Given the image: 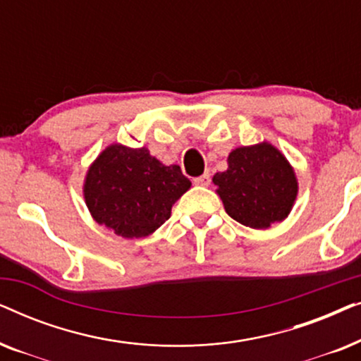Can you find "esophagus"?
Wrapping results in <instances>:
<instances>
[{
  "label": "esophagus",
  "instance_id": "esophagus-1",
  "mask_svg": "<svg viewBox=\"0 0 361 361\" xmlns=\"http://www.w3.org/2000/svg\"><path fill=\"white\" fill-rule=\"evenodd\" d=\"M210 176L209 174H204V176H199V177H195L194 179V184L195 185H202V187H207V185H210Z\"/></svg>",
  "mask_w": 361,
  "mask_h": 361
}]
</instances>
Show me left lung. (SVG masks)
<instances>
[{
	"instance_id": "8db88e82",
	"label": "left lung",
	"mask_w": 361,
	"mask_h": 361,
	"mask_svg": "<svg viewBox=\"0 0 361 361\" xmlns=\"http://www.w3.org/2000/svg\"><path fill=\"white\" fill-rule=\"evenodd\" d=\"M214 184L226 214L251 228L284 220L298 195L293 167L268 142L231 151L228 169L216 172Z\"/></svg>"
}]
</instances>
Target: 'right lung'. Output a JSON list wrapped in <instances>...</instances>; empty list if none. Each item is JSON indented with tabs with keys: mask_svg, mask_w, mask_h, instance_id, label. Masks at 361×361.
<instances>
[{
	"mask_svg": "<svg viewBox=\"0 0 361 361\" xmlns=\"http://www.w3.org/2000/svg\"><path fill=\"white\" fill-rule=\"evenodd\" d=\"M189 187L179 166H164L146 147L113 145L93 162L83 194L98 224L123 238H142L169 219Z\"/></svg>",
	"mask_w": 361,
	"mask_h": 361,
	"instance_id": "right-lung-1",
	"label": "right lung"
}]
</instances>
